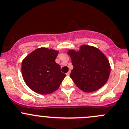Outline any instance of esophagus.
Returning <instances> with one entry per match:
<instances>
[{"label": "esophagus", "mask_w": 129, "mask_h": 129, "mask_svg": "<svg viewBox=\"0 0 129 129\" xmlns=\"http://www.w3.org/2000/svg\"><path fill=\"white\" fill-rule=\"evenodd\" d=\"M70 73H71V71H69L67 73H66V75H67V76H70Z\"/></svg>", "instance_id": "esophagus-1"}]
</instances>
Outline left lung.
<instances>
[{
    "label": "left lung",
    "instance_id": "1",
    "mask_svg": "<svg viewBox=\"0 0 129 129\" xmlns=\"http://www.w3.org/2000/svg\"><path fill=\"white\" fill-rule=\"evenodd\" d=\"M81 50H70L73 69L70 77L80 89L86 92L95 91L107 81L111 73L109 62L99 49L82 45Z\"/></svg>",
    "mask_w": 129,
    "mask_h": 129
}]
</instances>
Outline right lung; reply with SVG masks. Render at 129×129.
I'll return each instance as SVG.
<instances>
[{
	"mask_svg": "<svg viewBox=\"0 0 129 129\" xmlns=\"http://www.w3.org/2000/svg\"><path fill=\"white\" fill-rule=\"evenodd\" d=\"M58 52L40 48L29 54L22 63L24 81L32 91L40 94L52 93L59 88L66 74L55 62Z\"/></svg>",
	"mask_w": 129,
	"mask_h": 129,
	"instance_id": "obj_1",
	"label": "right lung"
}]
</instances>
